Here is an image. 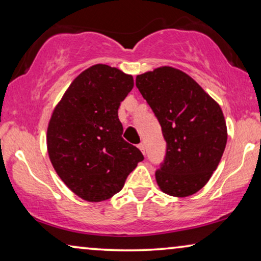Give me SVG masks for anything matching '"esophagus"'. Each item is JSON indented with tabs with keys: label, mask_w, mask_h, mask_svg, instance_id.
<instances>
[{
	"label": "esophagus",
	"mask_w": 261,
	"mask_h": 261,
	"mask_svg": "<svg viewBox=\"0 0 261 261\" xmlns=\"http://www.w3.org/2000/svg\"><path fill=\"white\" fill-rule=\"evenodd\" d=\"M138 147H139V149H140V151L142 152V154H145V145L142 144V142H141V144L138 145Z\"/></svg>",
	"instance_id": "esophagus-1"
}]
</instances>
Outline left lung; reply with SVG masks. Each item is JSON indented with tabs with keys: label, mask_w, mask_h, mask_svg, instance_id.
Here are the masks:
<instances>
[{
	"label": "left lung",
	"mask_w": 261,
	"mask_h": 261,
	"mask_svg": "<svg viewBox=\"0 0 261 261\" xmlns=\"http://www.w3.org/2000/svg\"><path fill=\"white\" fill-rule=\"evenodd\" d=\"M137 88L155 114L166 156L155 172L160 190L188 197L212 178L227 144V124L215 99L183 71L160 66L138 74Z\"/></svg>",
	"instance_id": "left-lung-1"
}]
</instances>
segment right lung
<instances>
[{"label":"right lung","mask_w":261,"mask_h":261,"mask_svg":"<svg viewBox=\"0 0 261 261\" xmlns=\"http://www.w3.org/2000/svg\"><path fill=\"white\" fill-rule=\"evenodd\" d=\"M134 87L132 74L96 64L72 81L53 109L46 142L53 169L78 197L112 198L144 160L123 140L117 110Z\"/></svg>","instance_id":"right-lung-1"}]
</instances>
